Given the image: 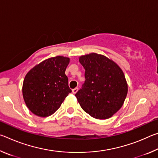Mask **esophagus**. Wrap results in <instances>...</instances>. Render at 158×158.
<instances>
[{
    "label": "esophagus",
    "mask_w": 158,
    "mask_h": 158,
    "mask_svg": "<svg viewBox=\"0 0 158 158\" xmlns=\"http://www.w3.org/2000/svg\"><path fill=\"white\" fill-rule=\"evenodd\" d=\"M77 91H78V88H75V89H73V94H75V93H77Z\"/></svg>",
    "instance_id": "1"
}]
</instances>
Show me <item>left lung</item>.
I'll return each instance as SVG.
<instances>
[{"mask_svg":"<svg viewBox=\"0 0 158 158\" xmlns=\"http://www.w3.org/2000/svg\"><path fill=\"white\" fill-rule=\"evenodd\" d=\"M85 81L76 93L81 107L96 119H107L122 107L128 86L124 73L118 64L105 56L91 53L81 56Z\"/></svg>","mask_w":158,"mask_h":158,"instance_id":"8db88e82","label":"left lung"}]
</instances>
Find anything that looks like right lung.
Returning <instances> with one entry per match:
<instances>
[{
    "instance_id": "add662e5",
    "label": "right lung",
    "mask_w": 158,
    "mask_h": 158,
    "mask_svg": "<svg viewBox=\"0 0 158 158\" xmlns=\"http://www.w3.org/2000/svg\"><path fill=\"white\" fill-rule=\"evenodd\" d=\"M69 60V58L62 56L49 58L26 74L22 94L32 113L40 117L51 116L72 92L65 73Z\"/></svg>"
}]
</instances>
